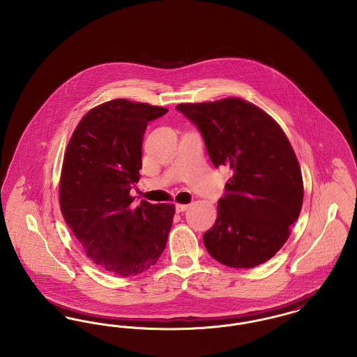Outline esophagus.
<instances>
[{
  "mask_svg": "<svg viewBox=\"0 0 357 357\" xmlns=\"http://www.w3.org/2000/svg\"><path fill=\"white\" fill-rule=\"evenodd\" d=\"M188 209H189V205H175L176 213H183V211H186Z\"/></svg>",
  "mask_w": 357,
  "mask_h": 357,
  "instance_id": "1",
  "label": "esophagus"
}]
</instances>
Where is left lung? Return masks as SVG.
<instances>
[{
  "label": "left lung",
  "instance_id": "8db88e82",
  "mask_svg": "<svg viewBox=\"0 0 357 357\" xmlns=\"http://www.w3.org/2000/svg\"><path fill=\"white\" fill-rule=\"evenodd\" d=\"M176 109L201 132L214 167L233 172L215 224L204 234L210 256L233 268L266 263L287 241L303 202L289 139L266 112L240 98Z\"/></svg>",
  "mask_w": 357,
  "mask_h": 357
}]
</instances>
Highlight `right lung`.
<instances>
[{"mask_svg": "<svg viewBox=\"0 0 357 357\" xmlns=\"http://www.w3.org/2000/svg\"><path fill=\"white\" fill-rule=\"evenodd\" d=\"M162 106L113 100L91 109L68 142L59 201L64 221L87 257L105 271L133 276L165 251L175 208L142 201L132 206L148 123Z\"/></svg>", "mask_w": 357, "mask_h": 357, "instance_id": "right-lung-1", "label": "right lung"}]
</instances>
